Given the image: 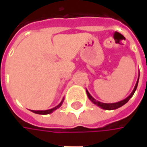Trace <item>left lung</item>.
I'll return each mask as SVG.
<instances>
[{
    "label": "left lung",
    "instance_id": "left-lung-1",
    "mask_svg": "<svg viewBox=\"0 0 147 147\" xmlns=\"http://www.w3.org/2000/svg\"><path fill=\"white\" fill-rule=\"evenodd\" d=\"M138 83H139V79L137 80V83L136 84V86H135V88L133 90V91L131 92V94H130L127 98H125L124 100H122V101H120L119 102H117V103H111V104H106V103H102V102H98V101H96L95 99L93 98L92 96L90 94V93L86 90V94H87V96H88V98H90V100L91 101V102L94 103V104H95L99 107H101V108L104 109H107V110H112V109H118L121 107L122 105H123L124 104H126L127 102L129 101V99L131 98L134 94V93L136 91V88H137V86H138Z\"/></svg>",
    "mask_w": 147,
    "mask_h": 147
}]
</instances>
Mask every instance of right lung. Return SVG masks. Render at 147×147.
Listing matches in <instances>:
<instances>
[{
	"mask_svg": "<svg viewBox=\"0 0 147 147\" xmlns=\"http://www.w3.org/2000/svg\"><path fill=\"white\" fill-rule=\"evenodd\" d=\"M62 102H63V101H62V102H61V103H60V104L57 105V106H56V107L51 109H48V110H38V111L32 110V112H33V113H34L42 114V115H45V114H49V113H51L52 112H53L54 110H56L57 109L60 108V107H61V105H62Z\"/></svg>",
	"mask_w": 147,
	"mask_h": 147,
	"instance_id": "1",
	"label": "right lung"
}]
</instances>
